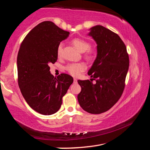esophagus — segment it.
Returning a JSON list of instances; mask_svg holds the SVG:
<instances>
[{"label":"esophagus","instance_id":"esophagus-1","mask_svg":"<svg viewBox=\"0 0 150 150\" xmlns=\"http://www.w3.org/2000/svg\"><path fill=\"white\" fill-rule=\"evenodd\" d=\"M73 81H74V83H77V79H75V78L73 79Z\"/></svg>","mask_w":150,"mask_h":150}]
</instances>
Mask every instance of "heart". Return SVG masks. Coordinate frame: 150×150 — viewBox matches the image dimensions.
I'll return each mask as SVG.
<instances>
[{
  "instance_id": "obj_1",
  "label": "heart",
  "mask_w": 150,
  "mask_h": 150,
  "mask_svg": "<svg viewBox=\"0 0 150 150\" xmlns=\"http://www.w3.org/2000/svg\"><path fill=\"white\" fill-rule=\"evenodd\" d=\"M72 44L81 52H85V57L88 59H93L96 55V50L95 48H90V44L87 41L79 38H74L72 40ZM57 54L58 57H62L63 55V44L61 43L57 46ZM87 69V66L84 63H71L65 67V69L68 73L75 77L79 75L81 73Z\"/></svg>"
}]
</instances>
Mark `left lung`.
Wrapping results in <instances>:
<instances>
[{
    "instance_id": "1",
    "label": "left lung",
    "mask_w": 150,
    "mask_h": 150,
    "mask_svg": "<svg viewBox=\"0 0 150 150\" xmlns=\"http://www.w3.org/2000/svg\"><path fill=\"white\" fill-rule=\"evenodd\" d=\"M88 35L97 44V56L88 72L93 79L78 80L81 91L77 98L83 110L98 115L112 107L122 95L129 57L119 35L105 27L93 26ZM92 79L96 80L95 84Z\"/></svg>"
}]
</instances>
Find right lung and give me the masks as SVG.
Segmentation results:
<instances>
[{
  "mask_svg": "<svg viewBox=\"0 0 150 150\" xmlns=\"http://www.w3.org/2000/svg\"><path fill=\"white\" fill-rule=\"evenodd\" d=\"M54 22L44 21L26 35L17 57L18 82L22 96L33 110L44 115L59 110L62 98L73 79L62 73L51 74L50 63L57 62L58 45L69 36Z\"/></svg>",
  "mask_w": 150,
  "mask_h": 150,
  "instance_id": "add662e5",
  "label": "right lung"
}]
</instances>
